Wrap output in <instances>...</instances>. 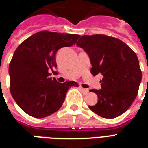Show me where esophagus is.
I'll return each instance as SVG.
<instances>
[{
	"mask_svg": "<svg viewBox=\"0 0 148 148\" xmlns=\"http://www.w3.org/2000/svg\"><path fill=\"white\" fill-rule=\"evenodd\" d=\"M80 89L82 90V91L83 92L84 94H87L89 92V90L88 89H85V88H83L82 87H80Z\"/></svg>",
	"mask_w": 148,
	"mask_h": 148,
	"instance_id": "esophagus-1",
	"label": "esophagus"
}]
</instances>
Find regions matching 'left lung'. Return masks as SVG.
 Masks as SVG:
<instances>
[{"label":"left lung","mask_w":148,"mask_h":148,"mask_svg":"<svg viewBox=\"0 0 148 148\" xmlns=\"http://www.w3.org/2000/svg\"><path fill=\"white\" fill-rule=\"evenodd\" d=\"M76 45L90 58L91 73L103 75L97 104L89 106L103 118L114 119L126 112L135 100L142 78L137 56L122 40L105 35H83Z\"/></svg>","instance_id":"left-lung-1"}]
</instances>
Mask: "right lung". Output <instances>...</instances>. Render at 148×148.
Returning a JSON list of instances; mask_svg holds the SVG:
<instances>
[{"mask_svg": "<svg viewBox=\"0 0 148 148\" xmlns=\"http://www.w3.org/2000/svg\"><path fill=\"white\" fill-rule=\"evenodd\" d=\"M81 35L40 31L23 40L10 61V92L15 102L34 118L56 113L64 101L68 89L78 87L75 82L59 83L49 78L57 67L56 55L62 47H71Z\"/></svg>", "mask_w": 148, "mask_h": 148, "instance_id": "add662e5", "label": "right lung"}]
</instances>
